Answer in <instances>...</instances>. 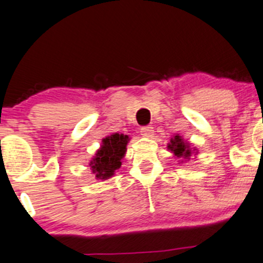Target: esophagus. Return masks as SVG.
<instances>
[{
  "label": "esophagus",
  "instance_id": "34e87169",
  "mask_svg": "<svg viewBox=\"0 0 263 263\" xmlns=\"http://www.w3.org/2000/svg\"><path fill=\"white\" fill-rule=\"evenodd\" d=\"M140 132H141V135H142V136L153 137L154 128H153V127H150V126H145V127H142V128H141Z\"/></svg>",
  "mask_w": 263,
  "mask_h": 263
}]
</instances>
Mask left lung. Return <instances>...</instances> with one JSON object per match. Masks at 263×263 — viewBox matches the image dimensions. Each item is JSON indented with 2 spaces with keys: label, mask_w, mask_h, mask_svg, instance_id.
<instances>
[{
  "label": "left lung",
  "mask_w": 263,
  "mask_h": 263,
  "mask_svg": "<svg viewBox=\"0 0 263 263\" xmlns=\"http://www.w3.org/2000/svg\"><path fill=\"white\" fill-rule=\"evenodd\" d=\"M170 148L171 153L178 157H184V159H187L190 156V147L187 143H185L180 136H175L174 139H171L170 143L167 146Z\"/></svg>",
  "instance_id": "obj_1"
}]
</instances>
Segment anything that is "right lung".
I'll return each instance as SVG.
<instances>
[{
    "label": "right lung",
    "mask_w": 263,
    "mask_h": 263,
    "mask_svg": "<svg viewBox=\"0 0 263 263\" xmlns=\"http://www.w3.org/2000/svg\"><path fill=\"white\" fill-rule=\"evenodd\" d=\"M128 140V136L123 134H113L103 139L102 147L97 151L96 157L90 162V167L97 179L106 180L121 167Z\"/></svg>",
    "instance_id": "right-lung-1"
}]
</instances>
